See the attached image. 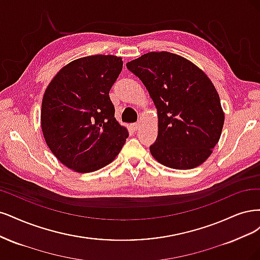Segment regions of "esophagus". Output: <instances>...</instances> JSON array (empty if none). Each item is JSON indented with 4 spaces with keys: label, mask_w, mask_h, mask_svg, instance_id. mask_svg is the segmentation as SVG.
<instances>
[{
    "label": "esophagus",
    "mask_w": 260,
    "mask_h": 260,
    "mask_svg": "<svg viewBox=\"0 0 260 260\" xmlns=\"http://www.w3.org/2000/svg\"><path fill=\"white\" fill-rule=\"evenodd\" d=\"M141 126V123L140 122H136V123H134L133 124V128L135 129V131H137V129H139V127Z\"/></svg>",
    "instance_id": "34e87169"
}]
</instances>
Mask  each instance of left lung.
Wrapping results in <instances>:
<instances>
[{
	"label": "left lung",
	"instance_id": "obj_1",
	"mask_svg": "<svg viewBox=\"0 0 260 260\" xmlns=\"http://www.w3.org/2000/svg\"><path fill=\"white\" fill-rule=\"evenodd\" d=\"M142 82L157 111L155 160L175 170L204 163L218 142L224 122L218 93L193 62L169 52H151L126 63Z\"/></svg>",
	"mask_w": 260,
	"mask_h": 260
}]
</instances>
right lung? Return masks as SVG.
Listing matches in <instances>:
<instances>
[{"label": "right lung", "instance_id": "obj_1", "mask_svg": "<svg viewBox=\"0 0 260 260\" xmlns=\"http://www.w3.org/2000/svg\"><path fill=\"white\" fill-rule=\"evenodd\" d=\"M122 68L118 56L82 57L66 64L46 87L42 132L52 153L74 172L103 169L128 137L127 128L114 118L109 97Z\"/></svg>", "mask_w": 260, "mask_h": 260}]
</instances>
